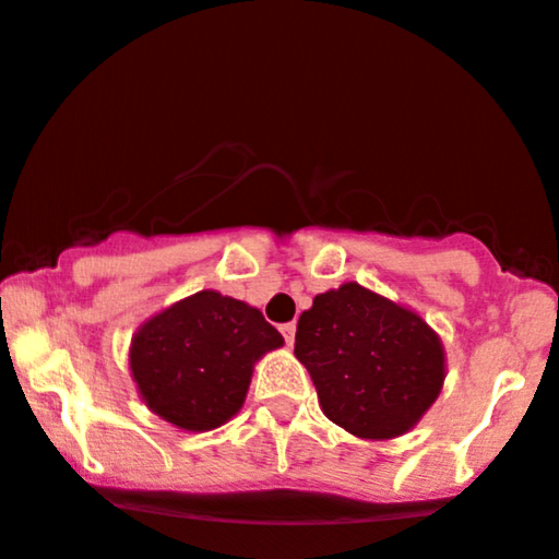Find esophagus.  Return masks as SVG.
Listing matches in <instances>:
<instances>
[{"instance_id": "esophagus-1", "label": "esophagus", "mask_w": 559, "mask_h": 559, "mask_svg": "<svg viewBox=\"0 0 559 559\" xmlns=\"http://www.w3.org/2000/svg\"><path fill=\"white\" fill-rule=\"evenodd\" d=\"M281 334H284L286 345H294V334H297V323H284V326H281Z\"/></svg>"}]
</instances>
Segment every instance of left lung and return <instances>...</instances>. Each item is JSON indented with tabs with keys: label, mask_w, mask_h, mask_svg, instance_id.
I'll return each instance as SVG.
<instances>
[{
	"label": "left lung",
	"mask_w": 559,
	"mask_h": 559,
	"mask_svg": "<svg viewBox=\"0 0 559 559\" xmlns=\"http://www.w3.org/2000/svg\"><path fill=\"white\" fill-rule=\"evenodd\" d=\"M294 355L310 371L323 414L366 440L408 432L445 379L443 342L427 321L355 281L312 299L299 316Z\"/></svg>",
	"instance_id": "obj_1"
}]
</instances>
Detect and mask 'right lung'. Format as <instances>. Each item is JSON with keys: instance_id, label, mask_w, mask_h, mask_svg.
<instances>
[{"instance_id": "1", "label": "right lung", "mask_w": 559, "mask_h": 559, "mask_svg": "<svg viewBox=\"0 0 559 559\" xmlns=\"http://www.w3.org/2000/svg\"><path fill=\"white\" fill-rule=\"evenodd\" d=\"M281 345L284 336L260 310L204 289L138 329L130 369L153 414L188 432H206L241 411L254 364Z\"/></svg>"}]
</instances>
